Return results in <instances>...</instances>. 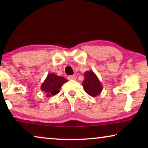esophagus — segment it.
I'll list each match as a JSON object with an SVG mask.
<instances>
[{"mask_svg": "<svg viewBox=\"0 0 148 148\" xmlns=\"http://www.w3.org/2000/svg\"><path fill=\"white\" fill-rule=\"evenodd\" d=\"M67 79L69 80H75L76 76L75 75H69L67 77Z\"/></svg>", "mask_w": 148, "mask_h": 148, "instance_id": "esophagus-1", "label": "esophagus"}]
</instances>
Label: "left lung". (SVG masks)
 <instances>
[{"instance_id":"8db88e82","label":"left lung","mask_w":148,"mask_h":148,"mask_svg":"<svg viewBox=\"0 0 148 148\" xmlns=\"http://www.w3.org/2000/svg\"><path fill=\"white\" fill-rule=\"evenodd\" d=\"M85 79L84 81V90L91 96L95 97L100 94L102 90V85L96 75L92 71L85 73Z\"/></svg>"}]
</instances>
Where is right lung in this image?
<instances>
[{
  "label": "right lung",
  "instance_id": "obj_1",
  "mask_svg": "<svg viewBox=\"0 0 148 148\" xmlns=\"http://www.w3.org/2000/svg\"><path fill=\"white\" fill-rule=\"evenodd\" d=\"M66 82L67 80L61 76L50 73L42 85V90L46 92V96H54L59 92V89Z\"/></svg>",
  "mask_w": 148,
  "mask_h": 148
}]
</instances>
